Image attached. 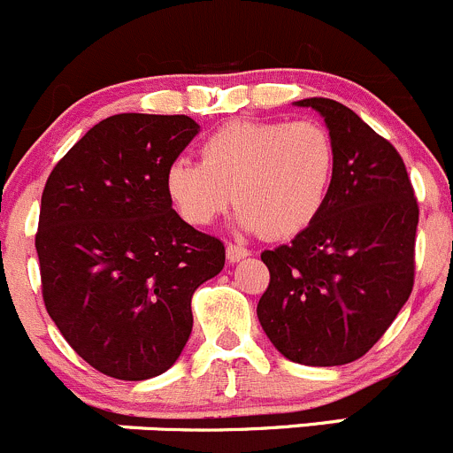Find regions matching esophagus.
Returning a JSON list of instances; mask_svg holds the SVG:
<instances>
[{
  "instance_id": "34e87169",
  "label": "esophagus",
  "mask_w": 453,
  "mask_h": 453,
  "mask_svg": "<svg viewBox=\"0 0 453 453\" xmlns=\"http://www.w3.org/2000/svg\"><path fill=\"white\" fill-rule=\"evenodd\" d=\"M249 255H250V250L244 249V246L226 244V259H228V264H237V262H240V259L249 257Z\"/></svg>"
}]
</instances>
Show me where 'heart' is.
Returning <instances> with one entry per match:
<instances>
[{"instance_id":"obj_1","label":"heart","mask_w":453,"mask_h":453,"mask_svg":"<svg viewBox=\"0 0 453 453\" xmlns=\"http://www.w3.org/2000/svg\"><path fill=\"white\" fill-rule=\"evenodd\" d=\"M337 167L334 141L315 120H231L203 145V160L178 158L165 191L178 216L207 226L235 198V225L286 240L324 211Z\"/></svg>"}]
</instances>
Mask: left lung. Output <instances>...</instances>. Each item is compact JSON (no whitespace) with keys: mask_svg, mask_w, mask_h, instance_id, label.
<instances>
[{"mask_svg":"<svg viewBox=\"0 0 453 453\" xmlns=\"http://www.w3.org/2000/svg\"><path fill=\"white\" fill-rule=\"evenodd\" d=\"M295 105L324 119L337 167L319 218L262 253L271 284L257 319L286 359L328 368L364 357L405 306L418 204L398 151L350 107L321 96Z\"/></svg>","mask_w":453,"mask_h":453,"instance_id":"obj_1","label":"left lung"}]
</instances>
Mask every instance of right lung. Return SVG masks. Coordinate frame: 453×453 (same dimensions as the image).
Returning <instances> with one entry per match:
<instances>
[{
  "mask_svg": "<svg viewBox=\"0 0 453 453\" xmlns=\"http://www.w3.org/2000/svg\"><path fill=\"white\" fill-rule=\"evenodd\" d=\"M189 116L116 114L57 163L35 246L46 311L98 372H167L194 328L191 297L225 266V244L196 231L165 191L169 165L198 136Z\"/></svg>",
  "mask_w": 453,
  "mask_h": 453,
  "instance_id": "right-lung-1",
  "label": "right lung"
}]
</instances>
